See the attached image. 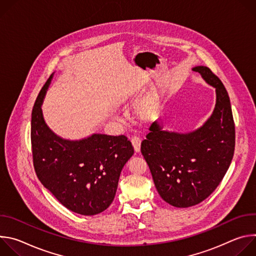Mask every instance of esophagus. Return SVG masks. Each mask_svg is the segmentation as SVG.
I'll list each match as a JSON object with an SVG mask.
<instances>
[{
    "label": "esophagus",
    "instance_id": "1",
    "mask_svg": "<svg viewBox=\"0 0 256 256\" xmlns=\"http://www.w3.org/2000/svg\"><path fill=\"white\" fill-rule=\"evenodd\" d=\"M140 138L138 136H134L132 138V144L134 146V149L136 151V153H138L140 151Z\"/></svg>",
    "mask_w": 256,
    "mask_h": 256
}]
</instances>
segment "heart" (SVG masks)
Segmentation results:
<instances>
[{
	"label": "heart",
	"mask_w": 256,
	"mask_h": 256,
	"mask_svg": "<svg viewBox=\"0 0 256 256\" xmlns=\"http://www.w3.org/2000/svg\"><path fill=\"white\" fill-rule=\"evenodd\" d=\"M132 97V92H126L124 95H122V100L124 101H128V99H130ZM138 116L144 118V120H147L149 118L152 114H153V108L148 104V103H144L142 104L138 109Z\"/></svg>",
	"instance_id": "b5f03b06"
}]
</instances>
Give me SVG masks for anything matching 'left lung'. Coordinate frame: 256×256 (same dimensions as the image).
I'll list each match as a JSON object with an SVG mask.
<instances>
[{
    "label": "left lung",
    "mask_w": 256,
    "mask_h": 256,
    "mask_svg": "<svg viewBox=\"0 0 256 256\" xmlns=\"http://www.w3.org/2000/svg\"><path fill=\"white\" fill-rule=\"evenodd\" d=\"M192 70L216 89L210 118L188 134L163 130L155 122L140 144L160 196L176 208L206 200L220 184L235 150V124L226 88L208 66H198Z\"/></svg>",
    "instance_id": "8db88e82"
}]
</instances>
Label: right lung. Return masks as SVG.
<instances>
[{
    "label": "right lung",
    "instance_id": "1",
    "mask_svg": "<svg viewBox=\"0 0 256 256\" xmlns=\"http://www.w3.org/2000/svg\"><path fill=\"white\" fill-rule=\"evenodd\" d=\"M52 75L32 109L33 165L42 186L70 210L93 216L114 202L124 164L134 155L124 134H94L79 140H64L46 124L42 105Z\"/></svg>",
    "mask_w": 256,
    "mask_h": 256
}]
</instances>
